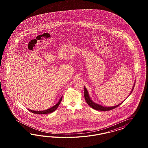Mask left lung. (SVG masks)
Wrapping results in <instances>:
<instances>
[{"instance_id": "8db88e82", "label": "left lung", "mask_w": 148, "mask_h": 148, "mask_svg": "<svg viewBox=\"0 0 148 148\" xmlns=\"http://www.w3.org/2000/svg\"><path fill=\"white\" fill-rule=\"evenodd\" d=\"M135 84V82H134V85L133 86V87L132 88V90L131 91V92L130 93L129 95H128V97H129L130 94H131V93L132 92L134 88V84ZM84 97H85V98L86 101V103H87V104L90 106V107L93 108L94 110H98V111H110V110H111L113 108H115L116 107L119 106L120 105H121V103H123L124 101H122L121 103H119L118 105H116V106H104L103 105H101L100 104L98 103H94V101L91 99V98L90 97V95L88 93V92L87 90V88H86L85 86H84Z\"/></svg>"}]
</instances>
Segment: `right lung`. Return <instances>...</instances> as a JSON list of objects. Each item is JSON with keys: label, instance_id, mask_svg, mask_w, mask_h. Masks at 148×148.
Returning a JSON list of instances; mask_svg holds the SVG:
<instances>
[{"label": "right lung", "instance_id": "right-lung-1", "mask_svg": "<svg viewBox=\"0 0 148 148\" xmlns=\"http://www.w3.org/2000/svg\"><path fill=\"white\" fill-rule=\"evenodd\" d=\"M62 96L61 97V98L59 100V101L58 102V103H56V105H55L53 107L49 108H48L47 110H43V111H34V110L28 109V110L30 111V112H32L34 113H36V114H48V113H52V112L55 111L57 109V108H58L60 103L61 100H62Z\"/></svg>", "mask_w": 148, "mask_h": 148}]
</instances>
